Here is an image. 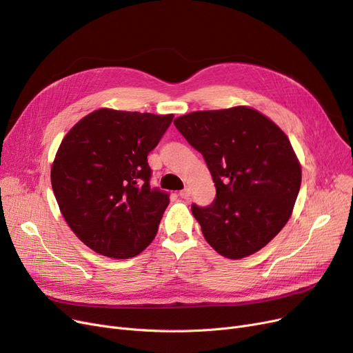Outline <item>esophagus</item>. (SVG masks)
Segmentation results:
<instances>
[{"instance_id":"obj_1","label":"esophagus","mask_w":353,"mask_h":353,"mask_svg":"<svg viewBox=\"0 0 353 353\" xmlns=\"http://www.w3.org/2000/svg\"><path fill=\"white\" fill-rule=\"evenodd\" d=\"M190 194H192L190 189H183V190H180V193H179V196H180L181 199H189Z\"/></svg>"}]
</instances>
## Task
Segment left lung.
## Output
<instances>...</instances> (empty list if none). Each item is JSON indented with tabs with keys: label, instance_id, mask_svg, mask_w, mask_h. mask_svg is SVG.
<instances>
[{
	"label": "left lung",
	"instance_id": "8db88e82",
	"mask_svg": "<svg viewBox=\"0 0 353 353\" xmlns=\"http://www.w3.org/2000/svg\"><path fill=\"white\" fill-rule=\"evenodd\" d=\"M205 157L216 199L192 206L206 242L228 259L265 248L292 216L302 167L288 136L248 105L193 111L174 120Z\"/></svg>",
	"mask_w": 353,
	"mask_h": 353
}]
</instances>
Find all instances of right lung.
<instances>
[{
    "instance_id": "1",
    "label": "right lung",
    "mask_w": 353,
    "mask_h": 353,
    "mask_svg": "<svg viewBox=\"0 0 353 353\" xmlns=\"http://www.w3.org/2000/svg\"><path fill=\"white\" fill-rule=\"evenodd\" d=\"M172 120L99 108L63 139L51 165L52 192L67 225L91 250L128 259L153 242L170 199L150 188L147 154Z\"/></svg>"
}]
</instances>
